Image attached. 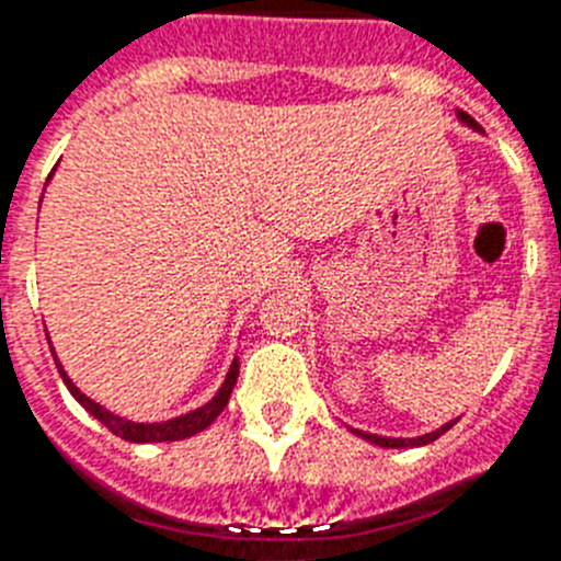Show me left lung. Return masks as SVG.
Instances as JSON below:
<instances>
[{"label": "left lung", "mask_w": 561, "mask_h": 561, "mask_svg": "<svg viewBox=\"0 0 561 561\" xmlns=\"http://www.w3.org/2000/svg\"><path fill=\"white\" fill-rule=\"evenodd\" d=\"M458 123L467 125V128L472 130H481V125L476 123V119L469 117L467 111H456ZM458 419H450V422H444L442 427H436V431L431 433H422V436H413V438H393V436H377V433H366V431H357V427H350L352 433H355L357 438H363V442L368 444H377V447H388V450H411V447H425V444L436 442L438 436H444V433L450 431L453 425H456Z\"/></svg>", "instance_id": "8db88e82"}]
</instances>
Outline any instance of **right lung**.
<instances>
[{
	"mask_svg": "<svg viewBox=\"0 0 561 561\" xmlns=\"http://www.w3.org/2000/svg\"><path fill=\"white\" fill-rule=\"evenodd\" d=\"M49 179H53V175H49ZM47 341H49V335H47ZM49 350H53L55 366H58V371H60V380H64V386L69 388V393H72L75 400L80 402V408L92 413L98 422H103V425L108 427L114 436L125 438V442H134V444L181 442V438H190V436H195V433L206 431V427H209L211 422L220 416V411L229 405V397H231V391H234L237 375H240V357H234L229 366V371H226V380L220 382V388L215 391V397H211L209 402H204V405L195 408V411L181 413V416L164 419V422H134V419H125V416H119V413L103 408L100 402H94L92 397H85V393L75 386L72 377L67 375V368L60 366L58 355H55V346H49Z\"/></svg>",
	"mask_w": 561,
	"mask_h": 561,
	"instance_id": "right-lung-1",
	"label": "right lung"
}]
</instances>
